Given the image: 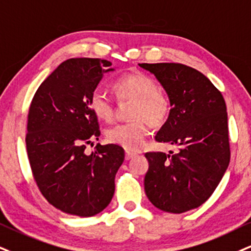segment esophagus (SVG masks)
I'll return each instance as SVG.
<instances>
[{"instance_id": "34e87169", "label": "esophagus", "mask_w": 251, "mask_h": 251, "mask_svg": "<svg viewBox=\"0 0 251 251\" xmlns=\"http://www.w3.org/2000/svg\"><path fill=\"white\" fill-rule=\"evenodd\" d=\"M135 156H136L135 152H131V151H126V160L131 159L132 157H135Z\"/></svg>"}]
</instances>
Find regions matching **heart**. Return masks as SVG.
Instances as JSON below:
<instances>
[{
	"mask_svg": "<svg viewBox=\"0 0 251 251\" xmlns=\"http://www.w3.org/2000/svg\"><path fill=\"white\" fill-rule=\"evenodd\" d=\"M113 89L120 100H134L130 117L132 120L117 123L106 132L107 140L126 150H138L149 135V123L160 126L168 119L171 104L169 98L158 91V85L144 73H130L120 76L113 83ZM93 113L99 119L110 121L114 116V103L106 91L95 88L89 98Z\"/></svg>",
	"mask_w": 251,
	"mask_h": 251,
	"instance_id": "heart-1",
	"label": "heart"
}]
</instances>
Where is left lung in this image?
<instances>
[{"instance_id": "obj_1", "label": "left lung", "mask_w": 251, "mask_h": 251, "mask_svg": "<svg viewBox=\"0 0 251 251\" xmlns=\"http://www.w3.org/2000/svg\"><path fill=\"white\" fill-rule=\"evenodd\" d=\"M168 94L171 109L156 141L176 144L177 153L147 152L148 199L160 211L187 212L212 196L229 165L225 99L199 71L176 63L140 64Z\"/></svg>"}]
</instances>
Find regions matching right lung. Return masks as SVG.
<instances>
[{
	"label": "right lung",
	"mask_w": 251,
	"mask_h": 251,
	"mask_svg": "<svg viewBox=\"0 0 251 251\" xmlns=\"http://www.w3.org/2000/svg\"><path fill=\"white\" fill-rule=\"evenodd\" d=\"M110 66L99 58L65 60L42 82L29 109L25 143L33 177L45 199L71 215L88 218L109 205L125 160L116 144L85 151L101 134L89 98Z\"/></svg>",
	"instance_id": "right-lung-1"
}]
</instances>
